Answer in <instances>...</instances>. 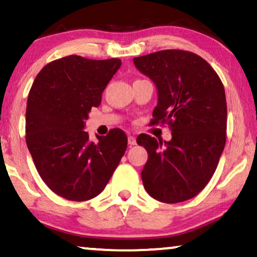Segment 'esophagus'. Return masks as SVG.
I'll return each instance as SVG.
<instances>
[{
	"instance_id": "34e87169",
	"label": "esophagus",
	"mask_w": 257,
	"mask_h": 257,
	"mask_svg": "<svg viewBox=\"0 0 257 257\" xmlns=\"http://www.w3.org/2000/svg\"><path fill=\"white\" fill-rule=\"evenodd\" d=\"M127 142H128V145L130 146H133V145H136V144H137V140H136V138L133 136H128Z\"/></svg>"
}]
</instances>
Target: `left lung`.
Listing matches in <instances>:
<instances>
[{
    "mask_svg": "<svg viewBox=\"0 0 257 257\" xmlns=\"http://www.w3.org/2000/svg\"><path fill=\"white\" fill-rule=\"evenodd\" d=\"M158 89L151 125L167 124L171 142L149 135L137 143L149 154L142 172L146 192L165 203L194 198L215 172L226 145L227 103L223 84L199 55L161 50L133 58Z\"/></svg>",
    "mask_w": 257,
    "mask_h": 257,
    "instance_id": "8db88e82",
    "label": "left lung"
}]
</instances>
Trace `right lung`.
Instances as JSON below:
<instances>
[{"mask_svg": "<svg viewBox=\"0 0 257 257\" xmlns=\"http://www.w3.org/2000/svg\"><path fill=\"white\" fill-rule=\"evenodd\" d=\"M120 65L119 58L66 56L45 65L31 86L27 146L42 180L66 200L86 201L100 194L127 147V137L119 128L97 136V143L83 131Z\"/></svg>", "mask_w": 257, "mask_h": 257, "instance_id": "right-lung-1", "label": "right lung"}]
</instances>
